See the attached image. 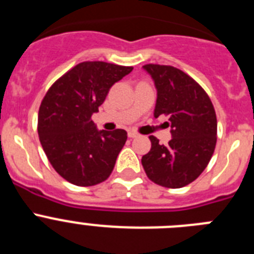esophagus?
<instances>
[{
  "label": "esophagus",
  "instance_id": "34e87169",
  "mask_svg": "<svg viewBox=\"0 0 254 254\" xmlns=\"http://www.w3.org/2000/svg\"><path fill=\"white\" fill-rule=\"evenodd\" d=\"M138 136H140V134L136 133V132H133V131H129V132H128V137L136 138V137H138Z\"/></svg>",
  "mask_w": 254,
  "mask_h": 254
}]
</instances>
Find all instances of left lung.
<instances>
[{
    "label": "left lung",
    "mask_w": 254,
    "mask_h": 254,
    "mask_svg": "<svg viewBox=\"0 0 254 254\" xmlns=\"http://www.w3.org/2000/svg\"><path fill=\"white\" fill-rule=\"evenodd\" d=\"M156 87L154 116L169 114L172 140L160 145L150 136L151 150L141 159L147 177L167 188L193 182L207 167L216 145L217 121L210 98L193 78L172 66L142 67Z\"/></svg>",
    "instance_id": "left-lung-1"
}]
</instances>
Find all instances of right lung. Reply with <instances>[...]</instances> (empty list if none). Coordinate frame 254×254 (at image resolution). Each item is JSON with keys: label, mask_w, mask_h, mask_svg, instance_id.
Wrapping results in <instances>:
<instances>
[{"label": "right lung", "mask_w": 254, "mask_h": 254, "mask_svg": "<svg viewBox=\"0 0 254 254\" xmlns=\"http://www.w3.org/2000/svg\"><path fill=\"white\" fill-rule=\"evenodd\" d=\"M132 67L82 62L52 85L40 104L38 134L52 167L67 182L89 187L111 176L127 140L125 129H98L99 112L109 89Z\"/></svg>", "instance_id": "right-lung-1"}]
</instances>
